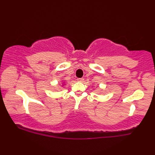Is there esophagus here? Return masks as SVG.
Masks as SVG:
<instances>
[{"label":"esophagus","instance_id":"34e87169","mask_svg":"<svg viewBox=\"0 0 155 155\" xmlns=\"http://www.w3.org/2000/svg\"><path fill=\"white\" fill-rule=\"evenodd\" d=\"M83 81H84L83 78H79L77 79V81H78V82H83Z\"/></svg>","mask_w":155,"mask_h":155}]
</instances>
